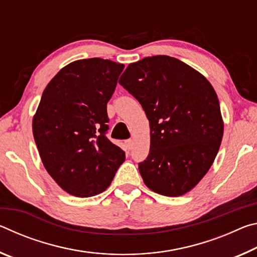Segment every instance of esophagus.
<instances>
[{"mask_svg":"<svg viewBox=\"0 0 257 257\" xmlns=\"http://www.w3.org/2000/svg\"><path fill=\"white\" fill-rule=\"evenodd\" d=\"M125 145H127V149L128 150H132L133 149V145H134L133 139H127V141H125Z\"/></svg>","mask_w":257,"mask_h":257,"instance_id":"esophagus-1","label":"esophagus"}]
</instances>
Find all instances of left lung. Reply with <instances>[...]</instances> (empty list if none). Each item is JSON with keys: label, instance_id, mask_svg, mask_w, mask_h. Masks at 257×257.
<instances>
[{"label": "left lung", "instance_id": "8db88e82", "mask_svg": "<svg viewBox=\"0 0 257 257\" xmlns=\"http://www.w3.org/2000/svg\"><path fill=\"white\" fill-rule=\"evenodd\" d=\"M119 84L150 121V154L138 163L145 185L170 197L193 189L211 168L223 136L214 88L195 69L168 55L130 63Z\"/></svg>", "mask_w": 257, "mask_h": 257}]
</instances>
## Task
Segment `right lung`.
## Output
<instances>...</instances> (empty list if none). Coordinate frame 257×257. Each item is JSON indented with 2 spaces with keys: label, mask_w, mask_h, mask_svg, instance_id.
I'll return each mask as SVG.
<instances>
[{
  "label": "right lung",
  "mask_w": 257,
  "mask_h": 257,
  "mask_svg": "<svg viewBox=\"0 0 257 257\" xmlns=\"http://www.w3.org/2000/svg\"><path fill=\"white\" fill-rule=\"evenodd\" d=\"M123 68L111 60H78L43 92L33 119L35 143L49 175L73 196L102 193L124 161L106 137V104Z\"/></svg>",
  "instance_id": "obj_1"
}]
</instances>
